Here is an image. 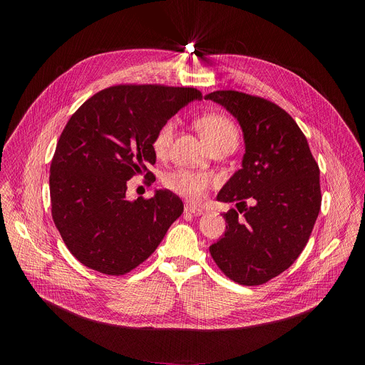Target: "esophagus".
I'll list each match as a JSON object with an SVG mask.
<instances>
[{
  "label": "esophagus",
  "instance_id": "obj_1",
  "mask_svg": "<svg viewBox=\"0 0 365 365\" xmlns=\"http://www.w3.org/2000/svg\"><path fill=\"white\" fill-rule=\"evenodd\" d=\"M185 213H187V215H192V216H201V215L204 213V210L197 208L195 205L186 204V205H185Z\"/></svg>",
  "mask_w": 365,
  "mask_h": 365
}]
</instances>
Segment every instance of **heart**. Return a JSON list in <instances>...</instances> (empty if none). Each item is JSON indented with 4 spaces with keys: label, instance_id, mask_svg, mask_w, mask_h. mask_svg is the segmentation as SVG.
Masks as SVG:
<instances>
[{
    "label": "heart",
    "instance_id": "1",
    "mask_svg": "<svg viewBox=\"0 0 365 365\" xmlns=\"http://www.w3.org/2000/svg\"><path fill=\"white\" fill-rule=\"evenodd\" d=\"M197 127L208 148L223 142L237 143L238 140V131L235 124L220 113L204 115V117L197 121ZM173 131H175V123L167 121L155 134L152 146L153 152L158 157L164 155L167 152L173 139ZM164 185L178 195L192 202H200L205 197L210 185H212V176L207 175V173L178 170L168 173L164 178Z\"/></svg>",
    "mask_w": 365,
    "mask_h": 365
}]
</instances>
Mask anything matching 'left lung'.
<instances>
[{
  "mask_svg": "<svg viewBox=\"0 0 365 365\" xmlns=\"http://www.w3.org/2000/svg\"><path fill=\"white\" fill-rule=\"evenodd\" d=\"M204 99L238 121L245 149L217 194V201L237 202L243 217L234 208L223 215L225 235L210 255L232 281L259 285L289 269L308 242L321 208L319 168L296 121L275 103L232 90Z\"/></svg>",
  "mask_w": 365,
  "mask_h": 365,
  "instance_id": "8db88e82",
  "label": "left lung"
}]
</instances>
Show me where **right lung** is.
<instances>
[{
    "instance_id": "obj_1",
    "label": "right lung",
    "mask_w": 365,
    "mask_h": 365,
    "mask_svg": "<svg viewBox=\"0 0 365 365\" xmlns=\"http://www.w3.org/2000/svg\"><path fill=\"white\" fill-rule=\"evenodd\" d=\"M201 98L190 87L115 86L72 115L50 167L51 216L84 266L106 275L130 272L183 213L182 200L168 189L127 201V180L155 164L152 143L161 125Z\"/></svg>"
}]
</instances>
